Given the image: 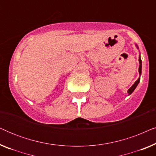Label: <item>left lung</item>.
Wrapping results in <instances>:
<instances>
[{"mask_svg": "<svg viewBox=\"0 0 156 156\" xmlns=\"http://www.w3.org/2000/svg\"><path fill=\"white\" fill-rule=\"evenodd\" d=\"M136 48L138 49V47L137 45H136ZM138 61H139V64H140L139 68H138V72H139L140 76H139V78L138 79V80H136V82H135V83H134V84L132 85L131 88H130L129 90H128V93H129V95L131 94L132 92H133V91L135 90V89L136 88V87H137V85L138 84V83L140 82V75H141V69H142V61H141V59H140V55H139V59H138Z\"/></svg>", "mask_w": 156, "mask_h": 156, "instance_id": "left-lung-1", "label": "left lung"}]
</instances>
